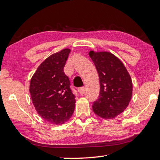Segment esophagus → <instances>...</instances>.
<instances>
[{
	"label": "esophagus",
	"mask_w": 160,
	"mask_h": 160,
	"mask_svg": "<svg viewBox=\"0 0 160 160\" xmlns=\"http://www.w3.org/2000/svg\"><path fill=\"white\" fill-rule=\"evenodd\" d=\"M85 88H80L78 89V92H79V93L81 94V95H82V94L85 93Z\"/></svg>",
	"instance_id": "obj_1"
}]
</instances>
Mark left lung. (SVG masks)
<instances>
[{"label":"left lung","instance_id":"1","mask_svg":"<svg viewBox=\"0 0 160 160\" xmlns=\"http://www.w3.org/2000/svg\"><path fill=\"white\" fill-rule=\"evenodd\" d=\"M89 56L98 72L100 83L99 96L93 103V112L102 118L112 119L128 106L132 94L131 78L113 53L90 51Z\"/></svg>","mask_w":160,"mask_h":160}]
</instances>
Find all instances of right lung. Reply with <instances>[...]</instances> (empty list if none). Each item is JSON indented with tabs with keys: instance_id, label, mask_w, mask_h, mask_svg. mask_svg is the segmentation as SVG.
I'll return each mask as SVG.
<instances>
[{
	"instance_id": "right-lung-1",
	"label": "right lung",
	"mask_w": 160,
	"mask_h": 160,
	"mask_svg": "<svg viewBox=\"0 0 160 160\" xmlns=\"http://www.w3.org/2000/svg\"><path fill=\"white\" fill-rule=\"evenodd\" d=\"M70 52V48H64L46 58L32 77L29 85L32 101L37 113L56 125L68 121L75 110V97L63 72Z\"/></svg>"
}]
</instances>
